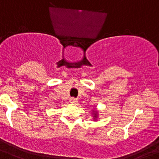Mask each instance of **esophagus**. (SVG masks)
<instances>
[{
  "mask_svg": "<svg viewBox=\"0 0 159 159\" xmlns=\"http://www.w3.org/2000/svg\"><path fill=\"white\" fill-rule=\"evenodd\" d=\"M77 102H78V101H77V99H75V98H71V99H70V102H71V103H76Z\"/></svg>",
  "mask_w": 159,
  "mask_h": 159,
  "instance_id": "obj_1",
  "label": "esophagus"
}]
</instances>
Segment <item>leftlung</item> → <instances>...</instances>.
<instances>
[{
    "label": "left lung",
    "instance_id": "obj_1",
    "mask_svg": "<svg viewBox=\"0 0 159 159\" xmlns=\"http://www.w3.org/2000/svg\"><path fill=\"white\" fill-rule=\"evenodd\" d=\"M94 113H93V116H94V118H95V119H96V118H97V116H98V113H97L96 111H93Z\"/></svg>",
    "mask_w": 159,
    "mask_h": 159
}]
</instances>
